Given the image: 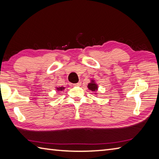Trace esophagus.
<instances>
[{"mask_svg": "<svg viewBox=\"0 0 159 159\" xmlns=\"http://www.w3.org/2000/svg\"><path fill=\"white\" fill-rule=\"evenodd\" d=\"M74 86H80V85H81V82H79V83H77L76 84H74Z\"/></svg>", "mask_w": 159, "mask_h": 159, "instance_id": "34e87169", "label": "esophagus"}]
</instances>
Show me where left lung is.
Instances as JSON below:
<instances>
[{"mask_svg": "<svg viewBox=\"0 0 159 159\" xmlns=\"http://www.w3.org/2000/svg\"><path fill=\"white\" fill-rule=\"evenodd\" d=\"M87 87H88L89 89H90L92 92H96L98 90V85L97 84H96V83L94 82L93 80H91V83H89L87 85Z\"/></svg>", "mask_w": 159, "mask_h": 159, "instance_id": "left-lung-1", "label": "left lung"}]
</instances>
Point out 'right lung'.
<instances>
[{
    "instance_id": "obj_1",
    "label": "right lung",
    "mask_w": 159,
    "mask_h": 159,
    "mask_svg": "<svg viewBox=\"0 0 159 159\" xmlns=\"http://www.w3.org/2000/svg\"><path fill=\"white\" fill-rule=\"evenodd\" d=\"M64 89H65V87H57V90H58L59 92V91H63V90H64Z\"/></svg>"
}]
</instances>
